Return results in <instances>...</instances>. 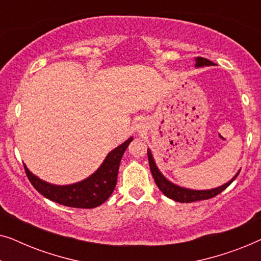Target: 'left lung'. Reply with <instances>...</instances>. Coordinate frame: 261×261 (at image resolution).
I'll return each instance as SVG.
<instances>
[{
    "mask_svg": "<svg viewBox=\"0 0 261 261\" xmlns=\"http://www.w3.org/2000/svg\"><path fill=\"white\" fill-rule=\"evenodd\" d=\"M214 65H215V64L213 62H210V60L205 58H202V57H197V58L195 59V67H204V66H214ZM147 155H148L149 169H151L152 176L154 178L156 187L160 189V191H162L166 197L180 203H190V202L202 201V199H209V198L215 197L216 195H219L220 192H222L224 190V189L229 187L231 181L238 177L239 172H240V171H239V172L235 174L229 181H227V183L221 185V187L208 189V190H194V189L179 187V185L174 184L171 180L167 179V178L160 172L158 166H156L154 158H153L152 152L149 148H147Z\"/></svg>",
    "mask_w": 261,
    "mask_h": 261,
    "instance_id": "obj_1",
    "label": "left lung"
}]
</instances>
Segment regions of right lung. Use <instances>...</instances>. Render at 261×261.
<instances>
[{
  "instance_id": "1",
  "label": "right lung",
  "mask_w": 261,
  "mask_h": 261,
  "mask_svg": "<svg viewBox=\"0 0 261 261\" xmlns=\"http://www.w3.org/2000/svg\"><path fill=\"white\" fill-rule=\"evenodd\" d=\"M133 138H128L123 144L108 153L101 166L85 179L73 184L57 185L45 181L35 176L23 164L24 171L32 185L51 201L71 208L91 209L101 205L113 194L117 181L121 158Z\"/></svg>"
}]
</instances>
